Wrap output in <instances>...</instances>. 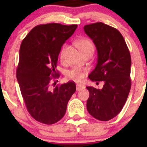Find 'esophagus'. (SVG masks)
<instances>
[{"mask_svg":"<svg viewBox=\"0 0 147 147\" xmlns=\"http://www.w3.org/2000/svg\"><path fill=\"white\" fill-rule=\"evenodd\" d=\"M84 88V86L82 85V84H78L77 85V90L78 91H80V90H82V89Z\"/></svg>","mask_w":147,"mask_h":147,"instance_id":"esophagus-1","label":"esophagus"}]
</instances>
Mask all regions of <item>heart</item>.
Here are the masks:
<instances>
[{
	"mask_svg": "<svg viewBox=\"0 0 147 147\" xmlns=\"http://www.w3.org/2000/svg\"><path fill=\"white\" fill-rule=\"evenodd\" d=\"M75 44L84 55L90 53H94V43L90 38H79V39L75 41ZM67 45L66 44H63L60 50V57L62 60H64ZM83 77H84L83 71L80 68L77 67H74L72 69H69L66 72V78L68 80L75 81V82H80L82 80Z\"/></svg>",
	"mask_w": 147,
	"mask_h": 147,
	"instance_id": "1",
	"label": "heart"
}]
</instances>
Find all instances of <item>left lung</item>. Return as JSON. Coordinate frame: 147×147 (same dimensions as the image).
<instances>
[{
	"instance_id": "8db88e82",
	"label": "left lung",
	"mask_w": 147,
	"mask_h": 147,
	"mask_svg": "<svg viewBox=\"0 0 147 147\" xmlns=\"http://www.w3.org/2000/svg\"><path fill=\"white\" fill-rule=\"evenodd\" d=\"M84 30L94 42L98 56L96 67L88 78L105 82L102 90L87 87L90 92L87 109L95 119L109 121L121 112L128 97L131 84V55L116 28L99 22L86 25Z\"/></svg>"
}]
</instances>
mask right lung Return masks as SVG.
<instances>
[{
    "label": "right lung",
    "mask_w": 147,
    "mask_h": 147,
    "mask_svg": "<svg viewBox=\"0 0 147 147\" xmlns=\"http://www.w3.org/2000/svg\"><path fill=\"white\" fill-rule=\"evenodd\" d=\"M78 25H38L22 41L16 77L27 110L36 121L53 124L64 117L67 105L76 91L74 82L54 86L60 50Z\"/></svg>",
    "instance_id": "1"
}]
</instances>
